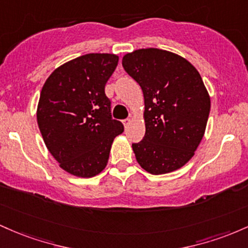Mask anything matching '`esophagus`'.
Returning a JSON list of instances; mask_svg holds the SVG:
<instances>
[{"mask_svg": "<svg viewBox=\"0 0 248 248\" xmlns=\"http://www.w3.org/2000/svg\"><path fill=\"white\" fill-rule=\"evenodd\" d=\"M130 122H131V121H130V119H129V118L124 119V121H123V124H124V126H125V127H126V126H127V125H129V124H130Z\"/></svg>", "mask_w": 248, "mask_h": 248, "instance_id": "obj_1", "label": "esophagus"}]
</instances>
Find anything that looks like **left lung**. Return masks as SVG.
<instances>
[{
    "mask_svg": "<svg viewBox=\"0 0 248 248\" xmlns=\"http://www.w3.org/2000/svg\"><path fill=\"white\" fill-rule=\"evenodd\" d=\"M122 64L140 85L145 102V136L132 144L136 159L152 174L182 168L193 157L210 115L199 72L185 58L155 48L126 54Z\"/></svg>",
    "mask_w": 248,
    "mask_h": 248,
    "instance_id": "1",
    "label": "left lung"
}]
</instances>
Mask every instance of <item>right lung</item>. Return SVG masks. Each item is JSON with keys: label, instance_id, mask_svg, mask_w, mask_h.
I'll list each match as a JSON object with an SVG mask.
<instances>
[{"label": "right lung", "instance_id": "add662e5", "mask_svg": "<svg viewBox=\"0 0 248 248\" xmlns=\"http://www.w3.org/2000/svg\"><path fill=\"white\" fill-rule=\"evenodd\" d=\"M118 64L112 54H88L63 64L42 88L37 123L49 152L60 166L90 178L107 166L123 124L111 116L105 84Z\"/></svg>", "mask_w": 248, "mask_h": 248}]
</instances>
